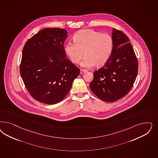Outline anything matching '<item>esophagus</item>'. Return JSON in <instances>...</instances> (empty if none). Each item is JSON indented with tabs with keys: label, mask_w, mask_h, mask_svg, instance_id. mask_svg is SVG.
Wrapping results in <instances>:
<instances>
[{
	"label": "esophagus",
	"mask_w": 158,
	"mask_h": 158,
	"mask_svg": "<svg viewBox=\"0 0 158 158\" xmlns=\"http://www.w3.org/2000/svg\"><path fill=\"white\" fill-rule=\"evenodd\" d=\"M87 70H84V69H82V70H81V71H80V74H84V73H85L86 71H87Z\"/></svg>",
	"instance_id": "1"
}]
</instances>
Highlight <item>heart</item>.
<instances>
[{
    "label": "heart",
    "instance_id": "heart-1",
    "mask_svg": "<svg viewBox=\"0 0 158 158\" xmlns=\"http://www.w3.org/2000/svg\"><path fill=\"white\" fill-rule=\"evenodd\" d=\"M74 42H68L64 50L71 61L79 63L85 55L81 63L85 68L104 65L109 59L113 48V41L110 35L91 29L77 32Z\"/></svg>",
    "mask_w": 158,
    "mask_h": 158
}]
</instances>
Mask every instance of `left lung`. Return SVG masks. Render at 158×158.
I'll return each mask as SVG.
<instances>
[{"label": "left lung", "instance_id": "left-lung-1", "mask_svg": "<svg viewBox=\"0 0 158 158\" xmlns=\"http://www.w3.org/2000/svg\"><path fill=\"white\" fill-rule=\"evenodd\" d=\"M113 48L108 61L94 73L89 84L102 101L115 102L126 96L137 76L138 63L130 40L122 31L113 28Z\"/></svg>", "mask_w": 158, "mask_h": 158}]
</instances>
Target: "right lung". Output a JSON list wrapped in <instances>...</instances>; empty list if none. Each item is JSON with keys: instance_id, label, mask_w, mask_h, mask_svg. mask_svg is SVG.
<instances>
[{"instance_id": "obj_1", "label": "right lung", "mask_w": 158, "mask_h": 158, "mask_svg": "<svg viewBox=\"0 0 158 158\" xmlns=\"http://www.w3.org/2000/svg\"><path fill=\"white\" fill-rule=\"evenodd\" d=\"M67 34L62 28H44L23 48L21 76L31 96L39 102L61 101L80 74V69L66 58L63 44Z\"/></svg>"}]
</instances>
